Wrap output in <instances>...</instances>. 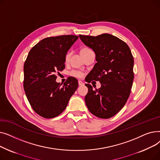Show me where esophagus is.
Segmentation results:
<instances>
[{
    "instance_id": "1",
    "label": "esophagus",
    "mask_w": 160,
    "mask_h": 160,
    "mask_svg": "<svg viewBox=\"0 0 160 160\" xmlns=\"http://www.w3.org/2000/svg\"><path fill=\"white\" fill-rule=\"evenodd\" d=\"M78 84H79V86H83L84 85V83H83L82 81H81V80H79L78 81Z\"/></svg>"
}]
</instances>
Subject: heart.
Returning <instances> with one entry per match:
<instances>
[{"mask_svg": "<svg viewBox=\"0 0 160 160\" xmlns=\"http://www.w3.org/2000/svg\"><path fill=\"white\" fill-rule=\"evenodd\" d=\"M90 50H91V49H89V48L88 47H83V48L81 49L80 50V54L82 55L83 54L86 53L87 52H89L90 51ZM69 56H70V54L69 53H67L65 56V60L67 61L69 60ZM70 74L73 76V77H77V78H82L83 77V73L80 71H72L71 72H70Z\"/></svg>", "mask_w": 160, "mask_h": 160, "instance_id": "heart-1", "label": "heart"}]
</instances>
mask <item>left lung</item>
I'll list each match as a JSON object with an SVG mask.
<instances>
[{
	"label": "left lung",
	"instance_id": "8db88e82",
	"mask_svg": "<svg viewBox=\"0 0 160 160\" xmlns=\"http://www.w3.org/2000/svg\"><path fill=\"white\" fill-rule=\"evenodd\" d=\"M81 41L95 53L97 63L86 81H99L101 87L93 89L89 83L85 97L89 112L99 118L109 119L127 102L133 80V58L128 45L113 35H79Z\"/></svg>",
	"mask_w": 160,
	"mask_h": 160
}]
</instances>
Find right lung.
Returning a JSON list of instances; mask_svg holds the SVG:
<instances>
[{"label": "right lung", "mask_w": 160, "mask_h": 160, "mask_svg": "<svg viewBox=\"0 0 160 160\" xmlns=\"http://www.w3.org/2000/svg\"><path fill=\"white\" fill-rule=\"evenodd\" d=\"M78 36L47 38L28 53L24 64L23 86L35 112L46 119L61 114L78 86V80L69 77L63 83L56 82V73L65 69V56Z\"/></svg>", "instance_id": "right-lung-1"}]
</instances>
